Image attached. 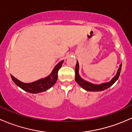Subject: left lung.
Wrapping results in <instances>:
<instances>
[{
	"mask_svg": "<svg viewBox=\"0 0 132 132\" xmlns=\"http://www.w3.org/2000/svg\"><path fill=\"white\" fill-rule=\"evenodd\" d=\"M121 66L122 64L119 65V68H118L117 73L112 78V79L109 82H105V83L101 84H93L90 83V82H87V81L84 80L82 79L80 77L79 73H78V70H79V65H78V61H77V64L75 66V79L76 82L78 83L80 87H82L84 89L86 90L87 91H102L105 89H107V88L110 87V86H112L117 80L118 79L120 75L121 70Z\"/></svg>",
	"mask_w": 132,
	"mask_h": 132,
	"instance_id": "left-lung-1",
	"label": "left lung"
}]
</instances>
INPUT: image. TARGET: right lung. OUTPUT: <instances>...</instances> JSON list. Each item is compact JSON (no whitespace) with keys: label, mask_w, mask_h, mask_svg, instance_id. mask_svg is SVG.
<instances>
[{"label":"right lung","mask_w":132,"mask_h":132,"mask_svg":"<svg viewBox=\"0 0 132 132\" xmlns=\"http://www.w3.org/2000/svg\"><path fill=\"white\" fill-rule=\"evenodd\" d=\"M63 61H62L59 62L54 67L51 73L48 77L44 78H41V79L38 80L35 82H31V83H23V82L18 80L13 75H11V77L14 84L24 91L30 93H34V94L41 93V92L48 90L55 84L58 78V71L62 66Z\"/></svg>","instance_id":"1"}]
</instances>
